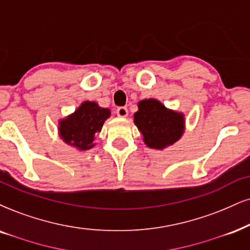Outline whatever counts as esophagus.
<instances>
[{
	"instance_id": "esophagus-1",
	"label": "esophagus",
	"mask_w": 250,
	"mask_h": 250,
	"mask_svg": "<svg viewBox=\"0 0 250 250\" xmlns=\"http://www.w3.org/2000/svg\"><path fill=\"white\" fill-rule=\"evenodd\" d=\"M116 113H117V116H118V117L125 118V117H127V115H128V111L125 106H120V107H118V109H117Z\"/></svg>"
}]
</instances>
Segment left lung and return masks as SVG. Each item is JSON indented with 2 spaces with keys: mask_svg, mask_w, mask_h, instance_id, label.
<instances>
[{
  "mask_svg": "<svg viewBox=\"0 0 250 250\" xmlns=\"http://www.w3.org/2000/svg\"><path fill=\"white\" fill-rule=\"evenodd\" d=\"M134 124L144 135V143L154 149H163L180 139L184 132V116L169 110L158 100L138 103Z\"/></svg>",
  "mask_w": 250,
  "mask_h": 250,
  "instance_id": "obj_1",
  "label": "left lung"
}]
</instances>
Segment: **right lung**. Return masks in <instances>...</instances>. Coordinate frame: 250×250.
Returning <instances> with one entry per match:
<instances>
[{
    "label": "right lung",
    "mask_w": 250,
    "mask_h": 250,
    "mask_svg": "<svg viewBox=\"0 0 250 250\" xmlns=\"http://www.w3.org/2000/svg\"><path fill=\"white\" fill-rule=\"evenodd\" d=\"M110 110L98 106L96 102L85 101L75 112L59 122V135L64 143L80 150L95 146V134L101 132Z\"/></svg>",
    "instance_id": "right-lung-1"
}]
</instances>
